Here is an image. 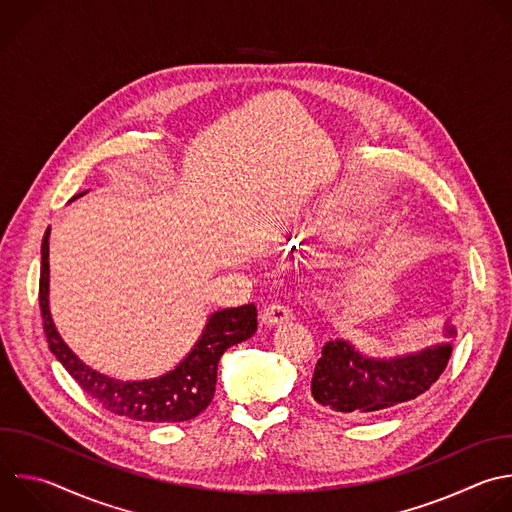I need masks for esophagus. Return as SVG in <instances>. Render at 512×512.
I'll use <instances>...</instances> for the list:
<instances>
[{"label": "esophagus", "mask_w": 512, "mask_h": 512, "mask_svg": "<svg viewBox=\"0 0 512 512\" xmlns=\"http://www.w3.org/2000/svg\"><path fill=\"white\" fill-rule=\"evenodd\" d=\"M291 317H293L291 309L285 303H281V301H273V303H269L263 309V321L267 325H277V323H283V321H287Z\"/></svg>", "instance_id": "1"}]
</instances>
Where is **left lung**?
Returning a JSON list of instances; mask_svg holds the SVG:
<instances>
[{"label": "left lung", "instance_id": "left-lung-1", "mask_svg": "<svg viewBox=\"0 0 512 512\" xmlns=\"http://www.w3.org/2000/svg\"><path fill=\"white\" fill-rule=\"evenodd\" d=\"M454 335V329H446ZM452 354L450 344H436L394 360H372L344 339L327 342L315 364L311 396L323 408L364 420L406 404L442 376Z\"/></svg>", "mask_w": 512, "mask_h": 512}]
</instances>
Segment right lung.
Here are the masks:
<instances>
[{
	"instance_id": "obj_1",
	"label": "right lung",
	"mask_w": 512,
	"mask_h": 512,
	"mask_svg": "<svg viewBox=\"0 0 512 512\" xmlns=\"http://www.w3.org/2000/svg\"><path fill=\"white\" fill-rule=\"evenodd\" d=\"M84 195V193H80ZM76 195V197H80ZM48 239L42 241L40 267V309L42 325L52 354L62 362L78 386L104 410L140 422H185L199 416L211 404L217 386V366L227 348L245 342L257 331V307L253 303L215 311L193 348V352L173 370L154 380L120 382L84 366L62 342L48 307Z\"/></svg>"
}]
</instances>
